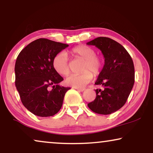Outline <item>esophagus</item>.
Returning a JSON list of instances; mask_svg holds the SVG:
<instances>
[{
    "mask_svg": "<svg viewBox=\"0 0 153 153\" xmlns=\"http://www.w3.org/2000/svg\"><path fill=\"white\" fill-rule=\"evenodd\" d=\"M75 89L77 90V91H81V92H83L85 91V88H75Z\"/></svg>",
    "mask_w": 153,
    "mask_h": 153,
    "instance_id": "esophagus-1",
    "label": "esophagus"
}]
</instances>
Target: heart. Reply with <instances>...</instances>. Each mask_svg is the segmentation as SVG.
Wrapping results in <instances>:
<instances>
[{"label":"heart","instance_id":"obj_1","mask_svg":"<svg viewBox=\"0 0 153 153\" xmlns=\"http://www.w3.org/2000/svg\"><path fill=\"white\" fill-rule=\"evenodd\" d=\"M70 53L77 59L83 60L81 74H72L66 79L67 85L74 88H82L86 85L92 79L93 74L97 76L103 68L104 61L102 57L96 55L95 50L87 45H79L72 48ZM54 70L60 76H67L70 74V68L68 58L65 53H60L54 57L53 60Z\"/></svg>","mask_w":153,"mask_h":153}]
</instances>
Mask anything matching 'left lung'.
Instances as JSON below:
<instances>
[{
    "label": "left lung",
    "instance_id": "left-lung-1",
    "mask_svg": "<svg viewBox=\"0 0 153 153\" xmlns=\"http://www.w3.org/2000/svg\"><path fill=\"white\" fill-rule=\"evenodd\" d=\"M101 50L104 65L95 83L103 89H96V98L88 104L98 114L108 115L120 109L126 103L134 83V66L127 50L120 44L106 37L90 41Z\"/></svg>",
    "mask_w": 153,
    "mask_h": 153
}]
</instances>
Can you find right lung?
<instances>
[{
	"instance_id": "1",
	"label": "right lung",
	"mask_w": 153,
	"mask_h": 153,
	"mask_svg": "<svg viewBox=\"0 0 153 153\" xmlns=\"http://www.w3.org/2000/svg\"><path fill=\"white\" fill-rule=\"evenodd\" d=\"M68 46L39 38L27 45L17 56L14 68L16 90L24 106L35 116H54L62 107L70 88L58 85L63 78L54 70L52 62Z\"/></svg>"
}]
</instances>
